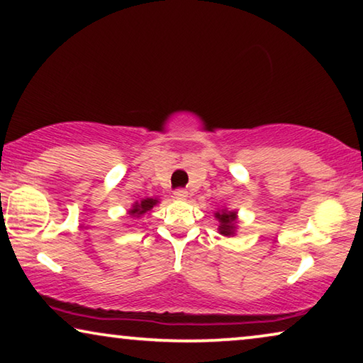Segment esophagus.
I'll list each match as a JSON object with an SVG mask.
<instances>
[{
  "label": "esophagus",
  "mask_w": 363,
  "mask_h": 363,
  "mask_svg": "<svg viewBox=\"0 0 363 363\" xmlns=\"http://www.w3.org/2000/svg\"><path fill=\"white\" fill-rule=\"evenodd\" d=\"M187 191L186 189H177V191H174V199L176 200H186L187 199Z\"/></svg>",
  "instance_id": "1"
}]
</instances>
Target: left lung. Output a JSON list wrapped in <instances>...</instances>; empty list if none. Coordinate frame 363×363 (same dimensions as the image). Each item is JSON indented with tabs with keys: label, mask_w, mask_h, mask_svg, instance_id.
<instances>
[{
	"label": "left lung",
	"mask_w": 363,
	"mask_h": 363,
	"mask_svg": "<svg viewBox=\"0 0 363 363\" xmlns=\"http://www.w3.org/2000/svg\"><path fill=\"white\" fill-rule=\"evenodd\" d=\"M215 218L218 220V231L220 235L223 236H233L235 231H236V223H238V216L236 212H231V210H226V208H221L218 212L215 213Z\"/></svg>",
	"instance_id": "8db88e82"
}]
</instances>
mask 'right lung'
Wrapping results in <instances>:
<instances>
[{
  "label": "right lung",
  "mask_w": 363,
  "mask_h": 363,
  "mask_svg": "<svg viewBox=\"0 0 363 363\" xmlns=\"http://www.w3.org/2000/svg\"><path fill=\"white\" fill-rule=\"evenodd\" d=\"M156 203H158V200H156V199H143V200H140V202H135L132 205V208L128 210V213L132 216H137V218H138V216L145 215L148 212V210L153 208Z\"/></svg>",
  "instance_id": "obj_1"
}]
</instances>
